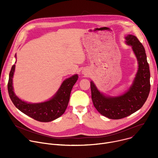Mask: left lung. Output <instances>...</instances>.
<instances>
[{
    "label": "left lung",
    "instance_id": "8db88e82",
    "mask_svg": "<svg viewBox=\"0 0 158 158\" xmlns=\"http://www.w3.org/2000/svg\"><path fill=\"white\" fill-rule=\"evenodd\" d=\"M125 39L126 43L132 46L139 63L136 78L128 91L119 97H106L91 82L94 107L102 115L112 119L126 118L138 110L146 101L150 92V71L144 48L135 35H127Z\"/></svg>",
    "mask_w": 158,
    "mask_h": 158
}]
</instances>
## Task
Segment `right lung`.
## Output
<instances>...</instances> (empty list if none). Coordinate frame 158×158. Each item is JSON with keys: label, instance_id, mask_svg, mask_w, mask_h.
Wrapping results in <instances>:
<instances>
[{"label": "right lung", "instance_id": "right-lung-1", "mask_svg": "<svg viewBox=\"0 0 158 158\" xmlns=\"http://www.w3.org/2000/svg\"><path fill=\"white\" fill-rule=\"evenodd\" d=\"M15 66L14 64L12 67L7 84L9 94L14 106L25 114L40 122H50L62 116L68 105L71 90L78 79V76L76 74L65 80L57 93L49 101L30 104L19 99L14 93L12 77Z\"/></svg>", "mask_w": 158, "mask_h": 158}]
</instances>
